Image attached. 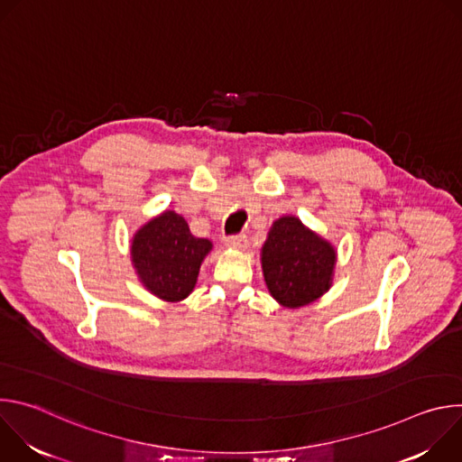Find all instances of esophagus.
Masks as SVG:
<instances>
[{
    "mask_svg": "<svg viewBox=\"0 0 462 462\" xmlns=\"http://www.w3.org/2000/svg\"><path fill=\"white\" fill-rule=\"evenodd\" d=\"M225 245L228 248H236V250H243L246 246V236H236V237H226Z\"/></svg>",
    "mask_w": 462,
    "mask_h": 462,
    "instance_id": "34e87169",
    "label": "esophagus"
}]
</instances>
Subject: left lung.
<instances>
[{"mask_svg":"<svg viewBox=\"0 0 462 462\" xmlns=\"http://www.w3.org/2000/svg\"><path fill=\"white\" fill-rule=\"evenodd\" d=\"M337 248L296 216L276 219L261 246V269L271 296L287 309L319 300L333 285Z\"/></svg>","mask_w":462,"mask_h":462,"instance_id":"1","label":"left lung"}]
</instances>
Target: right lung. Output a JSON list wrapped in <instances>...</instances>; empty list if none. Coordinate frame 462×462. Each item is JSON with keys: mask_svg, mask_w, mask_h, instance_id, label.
<instances>
[{"mask_svg": "<svg viewBox=\"0 0 462 462\" xmlns=\"http://www.w3.org/2000/svg\"><path fill=\"white\" fill-rule=\"evenodd\" d=\"M212 246V241L191 236L182 216L164 210L134 234L131 265L148 292L177 303L191 294Z\"/></svg>", "mask_w": 462, "mask_h": 462, "instance_id": "right-lung-1", "label": "right lung"}]
</instances>
